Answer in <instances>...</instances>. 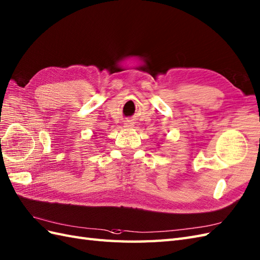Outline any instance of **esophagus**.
<instances>
[{
  "label": "esophagus",
  "instance_id": "esophagus-1",
  "mask_svg": "<svg viewBox=\"0 0 260 260\" xmlns=\"http://www.w3.org/2000/svg\"><path fill=\"white\" fill-rule=\"evenodd\" d=\"M124 125H125V127H127V128L133 127V123H132V122H129V121H127L126 123H124Z\"/></svg>",
  "mask_w": 260,
  "mask_h": 260
}]
</instances>
